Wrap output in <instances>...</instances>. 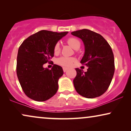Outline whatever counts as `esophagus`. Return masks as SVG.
Returning <instances> with one entry per match:
<instances>
[{"instance_id":"34e87169","label":"esophagus","mask_w":131,"mask_h":131,"mask_svg":"<svg viewBox=\"0 0 131 131\" xmlns=\"http://www.w3.org/2000/svg\"><path fill=\"white\" fill-rule=\"evenodd\" d=\"M62 69H63V71H64V72H66V71H67V70H68V68H67V67H62Z\"/></svg>"}]
</instances>
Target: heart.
<instances>
[{
  "mask_svg": "<svg viewBox=\"0 0 131 131\" xmlns=\"http://www.w3.org/2000/svg\"><path fill=\"white\" fill-rule=\"evenodd\" d=\"M67 43L73 48L74 49H78L80 48V41L78 39L75 38V37H70L67 39ZM61 48L59 43H57L55 45L54 48H53V51L55 53H58L60 52ZM75 61V59L74 58H69V57H62L59 58L57 60V63L61 66H66V67H69L72 65V64Z\"/></svg>",
  "mask_w": 131,
  "mask_h": 131,
  "instance_id": "heart-1",
  "label": "heart"
}]
</instances>
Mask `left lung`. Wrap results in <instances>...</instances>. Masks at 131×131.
<instances>
[{
	"label": "left lung",
	"mask_w": 131,
	"mask_h": 131,
	"mask_svg": "<svg viewBox=\"0 0 131 131\" xmlns=\"http://www.w3.org/2000/svg\"><path fill=\"white\" fill-rule=\"evenodd\" d=\"M85 45L81 64L88 67L86 72L77 68L73 84L77 92L87 98L101 96L106 92L114 73V59L108 43L100 34L88 29L71 32Z\"/></svg>",
	"instance_id": "8db88e82"
}]
</instances>
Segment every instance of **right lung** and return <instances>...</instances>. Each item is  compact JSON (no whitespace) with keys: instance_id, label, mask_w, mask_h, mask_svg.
I'll list each match as a JSON object with an SVG mask.
<instances>
[{"instance_id":"obj_1","label":"right lung","mask_w":131,"mask_h":131,"mask_svg":"<svg viewBox=\"0 0 131 131\" xmlns=\"http://www.w3.org/2000/svg\"><path fill=\"white\" fill-rule=\"evenodd\" d=\"M67 33L41 30L27 38L19 46L17 74L23 91L28 98L45 101L57 93L58 79L64 73L62 67L53 64L49 70L43 66L51 61L55 45Z\"/></svg>"}]
</instances>
